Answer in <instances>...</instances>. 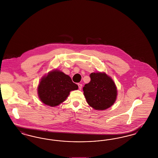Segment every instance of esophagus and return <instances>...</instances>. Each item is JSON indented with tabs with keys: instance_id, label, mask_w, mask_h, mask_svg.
Here are the masks:
<instances>
[{
	"instance_id": "1",
	"label": "esophagus",
	"mask_w": 158,
	"mask_h": 158,
	"mask_svg": "<svg viewBox=\"0 0 158 158\" xmlns=\"http://www.w3.org/2000/svg\"><path fill=\"white\" fill-rule=\"evenodd\" d=\"M78 89H82V84H78Z\"/></svg>"
}]
</instances>
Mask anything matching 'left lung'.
I'll use <instances>...</instances> for the list:
<instances>
[{
  "label": "left lung",
  "instance_id": "left-lung-1",
  "mask_svg": "<svg viewBox=\"0 0 158 158\" xmlns=\"http://www.w3.org/2000/svg\"><path fill=\"white\" fill-rule=\"evenodd\" d=\"M91 81L83 87L87 102L94 109L104 110L110 107L116 100L115 83L105 73H93Z\"/></svg>",
  "mask_w": 158,
  "mask_h": 158
}]
</instances>
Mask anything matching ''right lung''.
<instances>
[{
	"label": "right lung",
	"mask_w": 158,
	"mask_h": 158,
	"mask_svg": "<svg viewBox=\"0 0 158 158\" xmlns=\"http://www.w3.org/2000/svg\"><path fill=\"white\" fill-rule=\"evenodd\" d=\"M78 89L69 76L55 69L42 78L38 87V94L45 104L55 107L64 102L69 92Z\"/></svg>",
	"instance_id": "add662e5"
}]
</instances>
